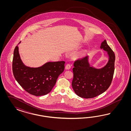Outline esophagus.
<instances>
[{
  "mask_svg": "<svg viewBox=\"0 0 131 131\" xmlns=\"http://www.w3.org/2000/svg\"><path fill=\"white\" fill-rule=\"evenodd\" d=\"M71 65L70 64L68 63L66 64V69L69 70V69H71Z\"/></svg>",
  "mask_w": 131,
  "mask_h": 131,
  "instance_id": "1",
  "label": "esophagus"
}]
</instances>
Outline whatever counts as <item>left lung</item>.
Listing matches in <instances>:
<instances>
[{"instance_id": "8db88e82", "label": "left lung", "mask_w": 131, "mask_h": 131, "mask_svg": "<svg viewBox=\"0 0 131 131\" xmlns=\"http://www.w3.org/2000/svg\"><path fill=\"white\" fill-rule=\"evenodd\" d=\"M100 48L107 52L109 56L107 63L102 69L90 67L88 56L74 62L72 87L76 95L81 97H96L106 91L111 84L115 69V54L106 40L102 42Z\"/></svg>"}]
</instances>
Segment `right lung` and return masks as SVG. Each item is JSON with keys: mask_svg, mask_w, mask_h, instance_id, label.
<instances>
[{"mask_svg": "<svg viewBox=\"0 0 131 131\" xmlns=\"http://www.w3.org/2000/svg\"><path fill=\"white\" fill-rule=\"evenodd\" d=\"M65 63L60 61L48 62L38 68L25 66L20 58L17 46L13 53L12 71L17 82L26 91L32 95L40 96L51 91L59 76L64 70Z\"/></svg>", "mask_w": 131, "mask_h": 131, "instance_id": "1", "label": "right lung"}]
</instances>
